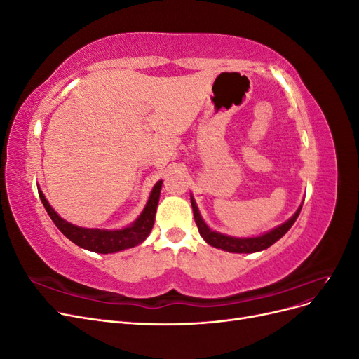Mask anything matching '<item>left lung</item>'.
<instances>
[{
    "label": "left lung",
    "mask_w": 359,
    "mask_h": 359,
    "mask_svg": "<svg viewBox=\"0 0 359 359\" xmlns=\"http://www.w3.org/2000/svg\"><path fill=\"white\" fill-rule=\"evenodd\" d=\"M191 208H193L194 222H196L199 233L202 235L203 240L215 248H222V250H226V252H231V253H255V252H260V250L268 248L269 245H273L290 229L292 224L295 223V220L298 219V215L301 212V206H299V210L293 214L290 220L276 227V229H273L268 233L255 236V238H233V236H227V235H222L219 232L211 231L210 227L203 223L202 217L198 211V206H196V203H194L193 198H191Z\"/></svg>",
    "instance_id": "left-lung-1"
}]
</instances>
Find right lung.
<instances>
[{
	"label": "right lung",
	"instance_id": "obj_1",
	"mask_svg": "<svg viewBox=\"0 0 359 359\" xmlns=\"http://www.w3.org/2000/svg\"><path fill=\"white\" fill-rule=\"evenodd\" d=\"M161 182L163 181H158L154 186L153 191H151L148 203L145 206V210L142 211V214L139 215V219L132 226L124 227V229H119V231L85 229V227L70 224L69 222L62 220L61 217L52 210V206L48 203L46 198L43 196V193L40 190H39V196L52 222L55 223L58 229L66 235L70 241H73L76 245H79L82 248L90 250V252L107 255V253L121 252L124 248H132L142 243L149 235L151 229H153L154 226Z\"/></svg>",
	"mask_w": 359,
	"mask_h": 359
}]
</instances>
